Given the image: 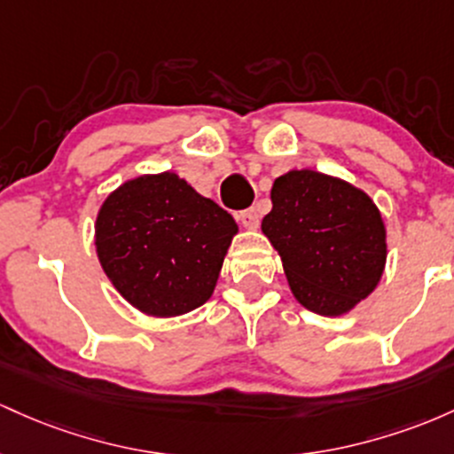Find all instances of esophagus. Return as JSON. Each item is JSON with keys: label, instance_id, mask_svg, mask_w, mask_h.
Wrapping results in <instances>:
<instances>
[{"label": "esophagus", "instance_id": "34e87169", "mask_svg": "<svg viewBox=\"0 0 454 454\" xmlns=\"http://www.w3.org/2000/svg\"><path fill=\"white\" fill-rule=\"evenodd\" d=\"M240 223L247 229H257L259 227V212H257V207H248V210H244V212H240Z\"/></svg>", "mask_w": 454, "mask_h": 454}]
</instances>
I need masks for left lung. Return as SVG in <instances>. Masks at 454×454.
Listing matches in <instances>:
<instances>
[{
  "mask_svg": "<svg viewBox=\"0 0 454 454\" xmlns=\"http://www.w3.org/2000/svg\"><path fill=\"white\" fill-rule=\"evenodd\" d=\"M270 200L262 233L304 309L340 317L375 292L388 242L380 207L363 188L322 171L292 169L274 180Z\"/></svg>",
  "mask_w": 454,
  "mask_h": 454,
  "instance_id": "left-lung-1",
  "label": "left lung"
}]
</instances>
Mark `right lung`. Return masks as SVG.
I'll use <instances>...</instances> for the list:
<instances>
[{"instance_id":"1","label":"right lung","mask_w":454,"mask_h":454,"mask_svg":"<svg viewBox=\"0 0 454 454\" xmlns=\"http://www.w3.org/2000/svg\"><path fill=\"white\" fill-rule=\"evenodd\" d=\"M238 225L177 173L126 180L96 214L98 262L117 294L147 317H177L212 298Z\"/></svg>"}]
</instances>
